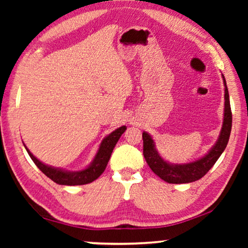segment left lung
Here are the masks:
<instances>
[{"instance_id":"left-lung-1","label":"left lung","mask_w":248,"mask_h":248,"mask_svg":"<svg viewBox=\"0 0 248 248\" xmlns=\"http://www.w3.org/2000/svg\"><path fill=\"white\" fill-rule=\"evenodd\" d=\"M223 78V83L225 86L224 90V117L223 124L217 138L216 144L212 146L211 150L204 155V156L196 159L194 162L186 163V164H170L164 161L158 154L157 150L155 149V143L148 132L142 133L143 138V155L150 169L156 174L159 178L165 180L170 184H187L196 182L208 173L209 170L216 164L217 158L223 153L230 139L231 129H232V111L230 106L229 91L226 87L225 78Z\"/></svg>"}]
</instances>
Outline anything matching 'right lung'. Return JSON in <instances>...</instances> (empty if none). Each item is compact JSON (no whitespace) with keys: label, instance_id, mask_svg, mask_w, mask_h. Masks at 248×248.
Wrapping results in <instances>:
<instances>
[{"label":"right lung","instance_id":"right-lung-1","mask_svg":"<svg viewBox=\"0 0 248 248\" xmlns=\"http://www.w3.org/2000/svg\"><path fill=\"white\" fill-rule=\"evenodd\" d=\"M125 129H127V127L123 125V127L116 129L115 131L108 134L106 138H104V140L99 145L97 153H96L95 157L93 161H92L91 164L87 166L86 169L77 171H69L62 169H56V167L46 165L43 162H40L38 158L33 156L31 153V151L26 148V145L24 144V146L28 152L29 156H31L33 163L37 165V167H38L47 177L53 180L54 183H57L59 185H68V186L85 185L94 182L95 179H97L99 176L104 173V170L108 164L109 158H110L112 150H114L117 142L120 139L121 134L125 131Z\"/></svg>","mask_w":248,"mask_h":248}]
</instances>
